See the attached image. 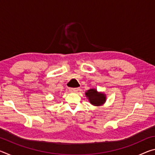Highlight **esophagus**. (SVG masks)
Segmentation results:
<instances>
[{
	"label": "esophagus",
	"mask_w": 155,
	"mask_h": 155,
	"mask_svg": "<svg viewBox=\"0 0 155 155\" xmlns=\"http://www.w3.org/2000/svg\"><path fill=\"white\" fill-rule=\"evenodd\" d=\"M69 90H70V91H72V92H77L79 89L78 87H75V88H69Z\"/></svg>",
	"instance_id": "34e87169"
}]
</instances>
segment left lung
I'll list each match as a JSON object with an SVG mask.
<instances>
[{"mask_svg": "<svg viewBox=\"0 0 155 155\" xmlns=\"http://www.w3.org/2000/svg\"><path fill=\"white\" fill-rule=\"evenodd\" d=\"M85 95L87 96L90 103L96 106H99L103 104L106 100L104 94L98 93L95 89H91V90H88L85 93Z\"/></svg>", "mask_w": 155, "mask_h": 155, "instance_id": "8db88e82", "label": "left lung"}]
</instances>
